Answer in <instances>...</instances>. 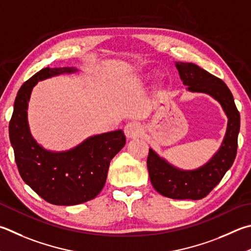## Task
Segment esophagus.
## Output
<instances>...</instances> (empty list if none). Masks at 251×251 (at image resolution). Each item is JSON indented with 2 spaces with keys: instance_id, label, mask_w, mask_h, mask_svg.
<instances>
[{
  "instance_id": "1",
  "label": "esophagus",
  "mask_w": 251,
  "mask_h": 251,
  "mask_svg": "<svg viewBox=\"0 0 251 251\" xmlns=\"http://www.w3.org/2000/svg\"><path fill=\"white\" fill-rule=\"evenodd\" d=\"M124 133L127 138H134L143 133V128H141L139 123L129 122L128 124H126V126L124 127Z\"/></svg>"
}]
</instances>
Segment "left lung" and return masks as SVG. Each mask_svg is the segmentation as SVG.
I'll use <instances>...</instances> for the list:
<instances>
[{"instance_id":"8db88e82","label":"left lung","mask_w":251,"mask_h":251,"mask_svg":"<svg viewBox=\"0 0 251 251\" xmlns=\"http://www.w3.org/2000/svg\"><path fill=\"white\" fill-rule=\"evenodd\" d=\"M180 78L191 92L206 93L218 102L228 117V124L221 148L211 160L199 169L180 170L149 149L147 168L150 181L157 192L175 200H201L220 183L233 165L238 146L240 115L233 94L217 76L191 62H176Z\"/></svg>"}]
</instances>
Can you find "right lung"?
Masks as SVG:
<instances>
[{
	"instance_id": "1",
	"label": "right lung",
	"mask_w": 251,
	"mask_h": 251,
	"mask_svg": "<svg viewBox=\"0 0 251 251\" xmlns=\"http://www.w3.org/2000/svg\"><path fill=\"white\" fill-rule=\"evenodd\" d=\"M72 67L44 68L21 86L10 121V140L22 179L40 198L53 205H76L94 199L105 184L114 156L124 147V131L95 135L68 151L44 149L31 137L27 107L31 90L38 81L74 74Z\"/></svg>"
}]
</instances>
